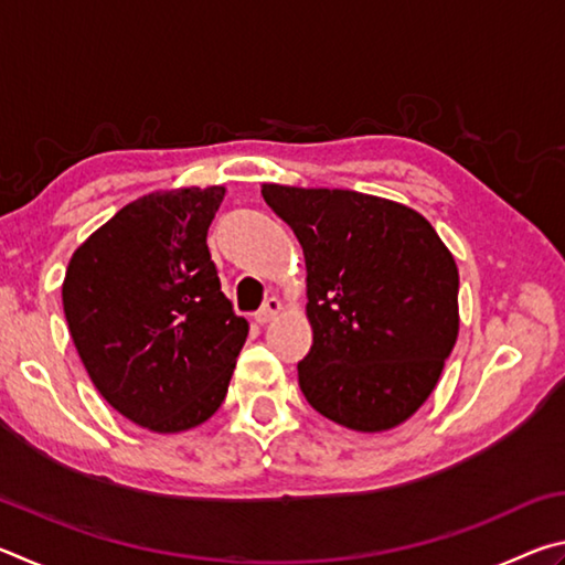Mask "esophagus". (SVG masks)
<instances>
[{
	"label": "esophagus",
	"mask_w": 565,
	"mask_h": 565,
	"mask_svg": "<svg viewBox=\"0 0 565 565\" xmlns=\"http://www.w3.org/2000/svg\"><path fill=\"white\" fill-rule=\"evenodd\" d=\"M279 311H281V301L276 299V296H271V299H266L262 309L256 311V321H259V323H269Z\"/></svg>",
	"instance_id": "1"
}]
</instances>
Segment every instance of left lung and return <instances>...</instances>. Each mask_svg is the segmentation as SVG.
<instances>
[{
	"instance_id": "left-lung-1",
	"label": "left lung",
	"mask_w": 565,
	"mask_h": 565,
	"mask_svg": "<svg viewBox=\"0 0 565 565\" xmlns=\"http://www.w3.org/2000/svg\"><path fill=\"white\" fill-rule=\"evenodd\" d=\"M306 259L313 343L299 386L351 431L404 424L431 396L458 337V269L424 216L349 189L264 184Z\"/></svg>"
}]
</instances>
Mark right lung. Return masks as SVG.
<instances>
[{
	"mask_svg": "<svg viewBox=\"0 0 565 565\" xmlns=\"http://www.w3.org/2000/svg\"><path fill=\"white\" fill-rule=\"evenodd\" d=\"M224 186L154 191L119 209L72 254L64 317L92 384L157 434L216 414L248 323L222 291L206 232Z\"/></svg>",
	"mask_w": 565,
	"mask_h": 565,
	"instance_id": "right-lung-1",
	"label": "right lung"
}]
</instances>
